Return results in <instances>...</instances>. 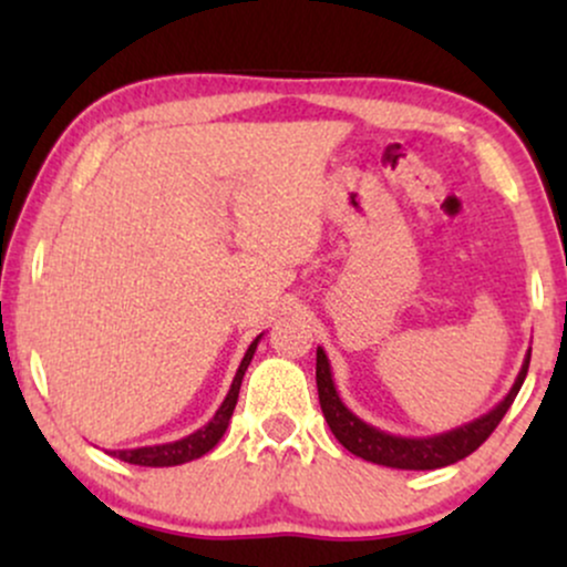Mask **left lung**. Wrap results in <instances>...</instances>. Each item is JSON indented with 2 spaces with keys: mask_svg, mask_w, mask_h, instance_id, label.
<instances>
[{
  "mask_svg": "<svg viewBox=\"0 0 567 567\" xmlns=\"http://www.w3.org/2000/svg\"><path fill=\"white\" fill-rule=\"evenodd\" d=\"M528 365L530 351L525 354L523 368H519L509 394H506L496 408L487 410L485 415L470 421V424L455 426L451 432L434 434V437H396V434L381 432V429L365 424L360 415L351 413L336 392L333 373H330V360L322 347H317V392H320L322 415L324 421H328L330 432L336 434V440L341 442L349 453L360 455V458L370 461V464L392 466V470H442V466H451L455 461L466 458V455L477 451V447L491 437L493 429L501 424V419H504L506 410L512 408L519 386H523L525 375H528Z\"/></svg>",
  "mask_w": 567,
  "mask_h": 567,
  "instance_id": "1",
  "label": "left lung"
}]
</instances>
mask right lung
<instances>
[{
    "label": "right lung",
    "mask_w": 567,
    "mask_h": 567,
    "mask_svg": "<svg viewBox=\"0 0 567 567\" xmlns=\"http://www.w3.org/2000/svg\"><path fill=\"white\" fill-rule=\"evenodd\" d=\"M258 341H261V336H258L256 341L247 347L243 362H239V368H237V375H234V381H231L229 394H226V400L220 402L216 415H213L205 426L197 429L194 434H188V437H184V440L165 442V445L133 447V451H112L114 458L127 461V464H138V466H178V464H186V461L199 458V455L210 453L213 447L218 445V440L224 437L226 426H229L234 408H237V396H239V386H243L245 370H247V365H250L252 354H256Z\"/></svg>",
    "instance_id": "obj_1"
}]
</instances>
